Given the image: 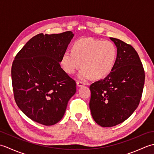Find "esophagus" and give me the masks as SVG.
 <instances>
[{
	"mask_svg": "<svg viewBox=\"0 0 154 154\" xmlns=\"http://www.w3.org/2000/svg\"><path fill=\"white\" fill-rule=\"evenodd\" d=\"M77 85L78 87H82L83 85H85V83L84 82H83V81H78L77 82Z\"/></svg>",
	"mask_w": 154,
	"mask_h": 154,
	"instance_id": "obj_1",
	"label": "esophagus"
}]
</instances>
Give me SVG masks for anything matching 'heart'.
Masks as SVG:
<instances>
[{
  "label": "heart",
  "mask_w": 154,
  "mask_h": 154,
  "mask_svg": "<svg viewBox=\"0 0 154 154\" xmlns=\"http://www.w3.org/2000/svg\"><path fill=\"white\" fill-rule=\"evenodd\" d=\"M71 51H65L61 59V65L68 74H73L81 67L79 73L83 80L101 79L112 71L117 59V48L112 42L93 38H82L75 40Z\"/></svg>",
  "instance_id": "obj_1"
}]
</instances>
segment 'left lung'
<instances>
[{"instance_id": "obj_1", "label": "left lung", "mask_w": 154, "mask_h": 154, "mask_svg": "<svg viewBox=\"0 0 154 154\" xmlns=\"http://www.w3.org/2000/svg\"><path fill=\"white\" fill-rule=\"evenodd\" d=\"M117 48L112 71L89 87V108L94 120L103 127L125 121L138 106L143 92L145 72L139 55L131 45L110 38Z\"/></svg>"}]
</instances>
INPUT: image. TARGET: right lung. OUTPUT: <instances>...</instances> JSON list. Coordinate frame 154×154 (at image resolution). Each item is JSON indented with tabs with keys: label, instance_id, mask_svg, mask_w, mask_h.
Here are the masks:
<instances>
[{
	"label": "right lung",
	"instance_id": "right-lung-1",
	"mask_svg": "<svg viewBox=\"0 0 154 154\" xmlns=\"http://www.w3.org/2000/svg\"><path fill=\"white\" fill-rule=\"evenodd\" d=\"M71 31L39 34L15 56L11 69L13 93L25 115L45 126L63 118L76 83L61 68V56L73 37Z\"/></svg>",
	"mask_w": 154,
	"mask_h": 154
}]
</instances>
